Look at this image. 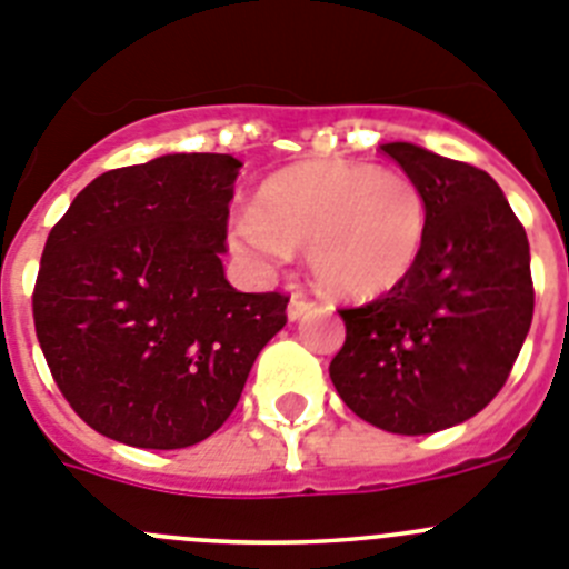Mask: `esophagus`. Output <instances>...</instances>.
I'll return each instance as SVG.
<instances>
[{"label":"esophagus","instance_id":"1","mask_svg":"<svg viewBox=\"0 0 569 569\" xmlns=\"http://www.w3.org/2000/svg\"><path fill=\"white\" fill-rule=\"evenodd\" d=\"M311 309H315V303H311L309 297L291 295V300H289V320H300V317H303L306 311H311Z\"/></svg>","mask_w":569,"mask_h":569}]
</instances>
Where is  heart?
<instances>
[{
    "label": "heart",
    "mask_w": 569,
    "mask_h": 569,
    "mask_svg": "<svg viewBox=\"0 0 569 569\" xmlns=\"http://www.w3.org/2000/svg\"><path fill=\"white\" fill-rule=\"evenodd\" d=\"M428 223V198L406 172L309 161L266 178L254 209L234 218L232 238L266 263L303 249L320 289L366 300L397 289L413 272Z\"/></svg>",
    "instance_id": "heart-1"
}]
</instances>
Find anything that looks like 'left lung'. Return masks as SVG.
I'll return each instance as SVG.
<instances>
[{
  "instance_id": "8db88e82",
  "label": "left lung",
  "mask_w": 569,
  "mask_h": 569,
  "mask_svg": "<svg viewBox=\"0 0 569 569\" xmlns=\"http://www.w3.org/2000/svg\"><path fill=\"white\" fill-rule=\"evenodd\" d=\"M382 152L422 187L428 240L397 289L340 309L337 393L388 433H433L482 411L508 382L533 320L525 227L485 170L417 144Z\"/></svg>"
}]
</instances>
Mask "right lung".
<instances>
[{
    "label": "right lung",
    "mask_w": 569,
    "mask_h": 569,
    "mask_svg": "<svg viewBox=\"0 0 569 569\" xmlns=\"http://www.w3.org/2000/svg\"><path fill=\"white\" fill-rule=\"evenodd\" d=\"M240 161L178 152L87 183L50 229L33 322L56 386L93 431L176 450L238 406L289 297L223 278Z\"/></svg>",
    "instance_id": "1"
}]
</instances>
